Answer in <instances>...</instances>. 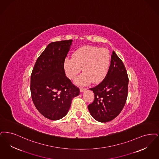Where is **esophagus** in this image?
<instances>
[{
	"mask_svg": "<svg viewBox=\"0 0 159 159\" xmlns=\"http://www.w3.org/2000/svg\"><path fill=\"white\" fill-rule=\"evenodd\" d=\"M86 90H87V89H85V88H80V92L85 91Z\"/></svg>",
	"mask_w": 159,
	"mask_h": 159,
	"instance_id": "1",
	"label": "esophagus"
}]
</instances>
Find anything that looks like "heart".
<instances>
[{
  "label": "heart",
  "mask_w": 159,
  "mask_h": 159,
  "mask_svg": "<svg viewBox=\"0 0 159 159\" xmlns=\"http://www.w3.org/2000/svg\"><path fill=\"white\" fill-rule=\"evenodd\" d=\"M111 64V52L107 48L85 46L76 50L72 58H66L63 67L66 75L72 80L82 68L84 72L74 83L78 85H85L91 82L101 83L107 76Z\"/></svg>",
  "instance_id": "1"
}]
</instances>
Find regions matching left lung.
Returning a JSON list of instances; mask_svg holds the SVG:
<instances>
[{
	"label": "left lung",
	"mask_w": 159,
	"mask_h": 159,
	"mask_svg": "<svg viewBox=\"0 0 159 159\" xmlns=\"http://www.w3.org/2000/svg\"><path fill=\"white\" fill-rule=\"evenodd\" d=\"M129 79L124 64L113 51L108 74L97 86L91 88L94 102L88 106L91 115L100 122H109L119 115L126 101Z\"/></svg>",
	"instance_id": "obj_1"
}]
</instances>
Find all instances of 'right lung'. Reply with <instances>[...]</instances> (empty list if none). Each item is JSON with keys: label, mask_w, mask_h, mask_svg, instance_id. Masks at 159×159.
<instances>
[{"label": "right lung", "mask_w": 159, "mask_h": 159, "mask_svg": "<svg viewBox=\"0 0 159 159\" xmlns=\"http://www.w3.org/2000/svg\"><path fill=\"white\" fill-rule=\"evenodd\" d=\"M72 40L52 42L37 59L31 75L30 90L35 107L44 116L56 120L68 112L72 100L80 94L65 75L63 63Z\"/></svg>", "instance_id": "right-lung-1"}]
</instances>
